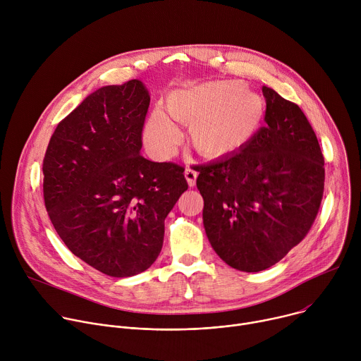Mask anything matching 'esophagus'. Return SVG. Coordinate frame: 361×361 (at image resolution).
Segmentation results:
<instances>
[{"mask_svg": "<svg viewBox=\"0 0 361 361\" xmlns=\"http://www.w3.org/2000/svg\"><path fill=\"white\" fill-rule=\"evenodd\" d=\"M184 176H185V180H187V183H188V185L190 187H194L195 185V180H197V171H194V170H191V169H187L185 171H184Z\"/></svg>", "mask_w": 361, "mask_h": 361, "instance_id": "1", "label": "esophagus"}]
</instances>
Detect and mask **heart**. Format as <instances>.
Returning <instances> with one entry per match:
<instances>
[{
  "instance_id": "heart-1",
  "label": "heart",
  "mask_w": 361,
  "mask_h": 361,
  "mask_svg": "<svg viewBox=\"0 0 361 361\" xmlns=\"http://www.w3.org/2000/svg\"><path fill=\"white\" fill-rule=\"evenodd\" d=\"M263 98L243 81H207L169 92V116L188 126L192 147L205 157H223L244 147L260 128ZM169 116L156 109L144 128V142L157 157L169 159L181 141V133Z\"/></svg>"
}]
</instances>
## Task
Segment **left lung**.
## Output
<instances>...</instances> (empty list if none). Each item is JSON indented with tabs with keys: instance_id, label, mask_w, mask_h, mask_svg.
Segmentation results:
<instances>
[{
	"instance_id": "8db88e82",
	"label": "left lung",
	"mask_w": 361,
	"mask_h": 361,
	"mask_svg": "<svg viewBox=\"0 0 361 361\" xmlns=\"http://www.w3.org/2000/svg\"><path fill=\"white\" fill-rule=\"evenodd\" d=\"M266 126L231 156L198 166L205 234L230 267L266 270L310 231L323 200L324 157L301 109L263 87Z\"/></svg>"
}]
</instances>
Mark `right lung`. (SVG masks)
<instances>
[{"instance_id":"obj_1","label":"right lung","mask_w":361,"mask_h":361,"mask_svg":"<svg viewBox=\"0 0 361 361\" xmlns=\"http://www.w3.org/2000/svg\"><path fill=\"white\" fill-rule=\"evenodd\" d=\"M148 106L138 80L98 88L59 123L42 161L56 231L74 255L111 277L135 276L157 260L164 220L188 188L181 166L140 154Z\"/></svg>"}]
</instances>
